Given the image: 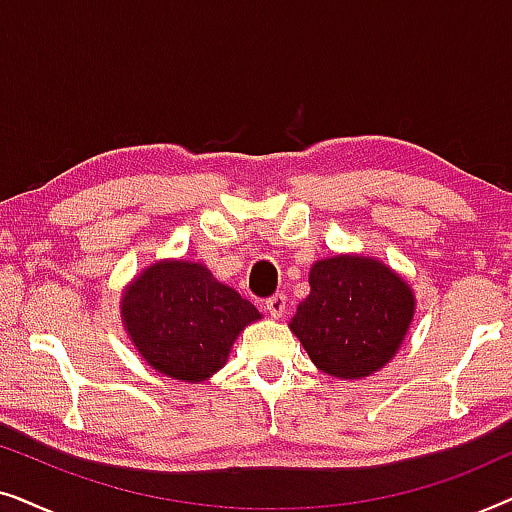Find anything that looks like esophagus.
I'll use <instances>...</instances> for the list:
<instances>
[{
    "label": "esophagus",
    "mask_w": 512,
    "mask_h": 512,
    "mask_svg": "<svg viewBox=\"0 0 512 512\" xmlns=\"http://www.w3.org/2000/svg\"><path fill=\"white\" fill-rule=\"evenodd\" d=\"M265 310L270 312V317L279 319L286 312V298L282 296V293H277V296L268 298V300H265Z\"/></svg>",
    "instance_id": "34e87169"
}]
</instances>
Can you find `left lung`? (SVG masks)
<instances>
[{
  "label": "left lung",
  "instance_id": "left-lung-1",
  "mask_svg": "<svg viewBox=\"0 0 512 512\" xmlns=\"http://www.w3.org/2000/svg\"><path fill=\"white\" fill-rule=\"evenodd\" d=\"M310 296L289 328L321 373L363 380L387 366L415 319V291L368 254H335L310 268Z\"/></svg>",
  "mask_w": 512,
  "mask_h": 512
}]
</instances>
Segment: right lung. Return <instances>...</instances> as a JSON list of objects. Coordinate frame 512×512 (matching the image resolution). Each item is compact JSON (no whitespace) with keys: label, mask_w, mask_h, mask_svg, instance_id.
I'll use <instances>...</instances> for the list:
<instances>
[{"label":"right lung","mask_w":512,"mask_h":512,"mask_svg":"<svg viewBox=\"0 0 512 512\" xmlns=\"http://www.w3.org/2000/svg\"><path fill=\"white\" fill-rule=\"evenodd\" d=\"M121 319L146 366L200 384L226 366L237 335L263 314L205 263L160 258L123 289Z\"/></svg>","instance_id":"obj_1"}]
</instances>
